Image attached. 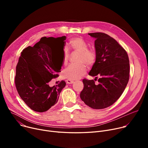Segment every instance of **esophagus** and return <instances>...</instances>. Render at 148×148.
<instances>
[{"instance_id":"34e87169","label":"esophagus","mask_w":148,"mask_h":148,"mask_svg":"<svg viewBox=\"0 0 148 148\" xmlns=\"http://www.w3.org/2000/svg\"><path fill=\"white\" fill-rule=\"evenodd\" d=\"M74 82V81L72 80H69V79L66 80V83L68 84H73Z\"/></svg>"}]
</instances>
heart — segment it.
I'll return each instance as SVG.
<instances>
[{
  "mask_svg": "<svg viewBox=\"0 0 148 148\" xmlns=\"http://www.w3.org/2000/svg\"><path fill=\"white\" fill-rule=\"evenodd\" d=\"M69 44L73 50L79 52V64H71L67 66L62 73V75L66 79L69 80L79 79L86 74L88 65H92L95 63L97 58V52L93 48H88V44L84 39L81 37H74L69 41ZM69 51L64 50L63 62L66 64L69 59Z\"/></svg>",
  "mask_w": 148,
  "mask_h": 148,
  "instance_id": "obj_1",
  "label": "heart"
}]
</instances>
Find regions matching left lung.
Masks as SVG:
<instances>
[{"label": "left lung", "mask_w": 148, "mask_h": 148, "mask_svg": "<svg viewBox=\"0 0 148 148\" xmlns=\"http://www.w3.org/2000/svg\"><path fill=\"white\" fill-rule=\"evenodd\" d=\"M96 38L95 62L89 74L97 76L94 80L84 79L80 93L83 101L94 109H102L114 104L125 90L130 77V62L125 50L108 35L88 34Z\"/></svg>", "instance_id": "left-lung-1"}]
</instances>
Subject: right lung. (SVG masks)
<instances>
[{
    "label": "right lung",
    "instance_id": "add662e5",
    "mask_svg": "<svg viewBox=\"0 0 148 148\" xmlns=\"http://www.w3.org/2000/svg\"><path fill=\"white\" fill-rule=\"evenodd\" d=\"M58 38L65 42L66 36ZM60 69L47 40L23 50L16 66L15 84L20 97L31 109L44 112L57 103L66 83L62 80L53 87L49 83L59 76Z\"/></svg>",
    "mask_w": 148,
    "mask_h": 148
}]
</instances>
